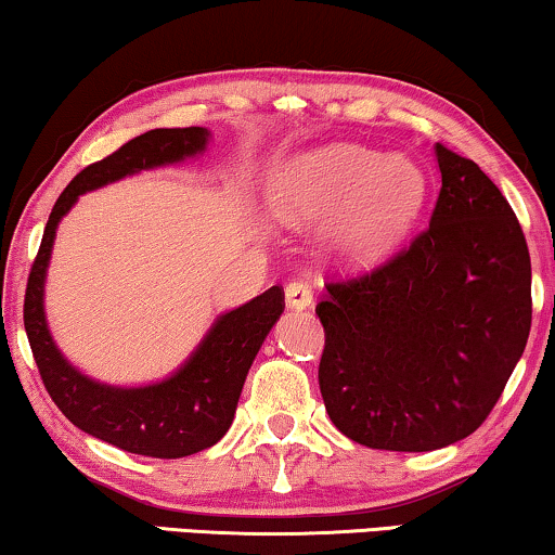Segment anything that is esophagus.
<instances>
[{
    "label": "esophagus",
    "mask_w": 555,
    "mask_h": 555,
    "mask_svg": "<svg viewBox=\"0 0 555 555\" xmlns=\"http://www.w3.org/2000/svg\"><path fill=\"white\" fill-rule=\"evenodd\" d=\"M285 302L291 310H306L313 306V291L306 283H300V280H293L285 287Z\"/></svg>",
    "instance_id": "34e87169"
}]
</instances>
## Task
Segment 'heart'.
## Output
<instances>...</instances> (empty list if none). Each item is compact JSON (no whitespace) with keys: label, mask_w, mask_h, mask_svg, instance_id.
Returning a JSON list of instances; mask_svg holds the SVG:
<instances>
[{"label":"heart","mask_w":555,"mask_h":555,"mask_svg":"<svg viewBox=\"0 0 555 555\" xmlns=\"http://www.w3.org/2000/svg\"><path fill=\"white\" fill-rule=\"evenodd\" d=\"M427 177L404 154L384 156L361 143H331L287 162L270 181V207L285 224L331 217V253L371 264L391 253L420 217Z\"/></svg>","instance_id":"1"}]
</instances>
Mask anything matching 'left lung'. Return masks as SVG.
I'll return each mask as SVG.
<instances>
[{
  "instance_id": "left-lung-1",
  "label": "left lung",
  "mask_w": 555,
  "mask_h": 555,
  "mask_svg": "<svg viewBox=\"0 0 555 555\" xmlns=\"http://www.w3.org/2000/svg\"><path fill=\"white\" fill-rule=\"evenodd\" d=\"M429 227L369 275L328 283L318 382L331 422L371 450L431 452L480 427L530 333V255L511 204L435 146Z\"/></svg>"
}]
</instances>
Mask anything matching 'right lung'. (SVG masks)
Masks as SVG:
<instances>
[{"instance_id":"obj_1","label":"right lung","mask_w":555,"mask_h":555,"mask_svg":"<svg viewBox=\"0 0 555 555\" xmlns=\"http://www.w3.org/2000/svg\"><path fill=\"white\" fill-rule=\"evenodd\" d=\"M209 139L211 133L199 126L154 128L124 143L103 162L86 166L52 207L27 280L25 331L52 401L86 435L143 457H189L227 435L247 371L283 315L285 293L272 285L245 306L217 315L192 356L162 382L113 386L82 374L57 348L44 315V280L60 219L75 207L80 194L199 156L207 151Z\"/></svg>"}]
</instances>
